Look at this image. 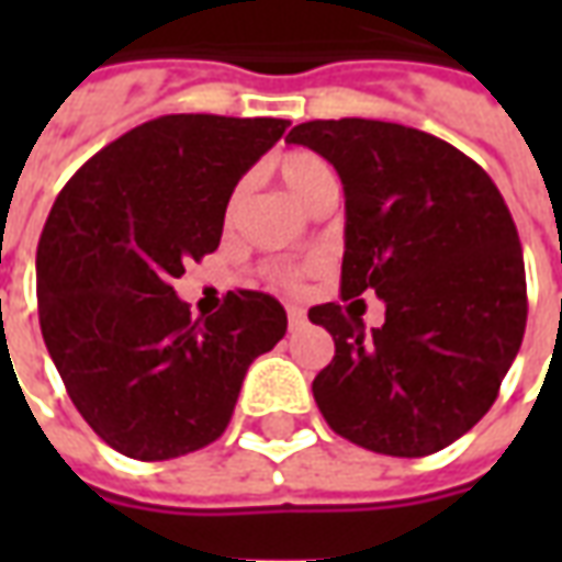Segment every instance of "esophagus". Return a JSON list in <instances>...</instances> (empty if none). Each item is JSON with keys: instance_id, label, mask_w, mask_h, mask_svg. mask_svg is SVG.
Masks as SVG:
<instances>
[{"instance_id": "34e87169", "label": "esophagus", "mask_w": 562, "mask_h": 562, "mask_svg": "<svg viewBox=\"0 0 562 562\" xmlns=\"http://www.w3.org/2000/svg\"><path fill=\"white\" fill-rule=\"evenodd\" d=\"M306 325V313L301 310V306L289 304V328L292 330H301Z\"/></svg>"}]
</instances>
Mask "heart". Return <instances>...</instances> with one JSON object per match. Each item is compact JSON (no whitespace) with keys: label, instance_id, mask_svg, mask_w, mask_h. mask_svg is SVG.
<instances>
[{"label":"heart","instance_id":"heart-1","mask_svg":"<svg viewBox=\"0 0 562 562\" xmlns=\"http://www.w3.org/2000/svg\"><path fill=\"white\" fill-rule=\"evenodd\" d=\"M277 171H280L285 189H289L304 207H313L325 192L337 189L334 168H330L328 161L322 159L318 153H310V149H289V153H282L280 161H277ZM244 192L246 180L244 183H237V189H234L232 201H228V210H234L240 204ZM273 277L280 282H285V285L297 282V273H294V270H277Z\"/></svg>","mask_w":562,"mask_h":562}]
</instances>
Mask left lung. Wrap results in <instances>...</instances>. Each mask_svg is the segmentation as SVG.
I'll return each mask as SVG.
<instances>
[{
  "label": "left lung",
  "instance_id": "left-lung-1",
  "mask_svg": "<svg viewBox=\"0 0 562 562\" xmlns=\"http://www.w3.org/2000/svg\"><path fill=\"white\" fill-rule=\"evenodd\" d=\"M346 192L342 301L373 292L385 325L342 304L310 310L334 337L313 397L334 434L424 458L470 430L499 394L527 328L518 228L482 165L448 140L382 120H310L289 132ZM358 304V301H355Z\"/></svg>",
  "mask_w": 562,
  "mask_h": 562
}]
</instances>
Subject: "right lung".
Returning a JSON list of instances; mask_svg holds the SVG:
<instances>
[{"label": "right lung", "instance_id": "obj_1", "mask_svg": "<svg viewBox=\"0 0 562 562\" xmlns=\"http://www.w3.org/2000/svg\"><path fill=\"white\" fill-rule=\"evenodd\" d=\"M289 120L168 114L99 149L38 240V322L83 422L120 454L168 460L225 434L249 364L285 337L265 292L192 318L171 282L220 246L234 186Z\"/></svg>", "mask_w": 562, "mask_h": 562}]
</instances>
